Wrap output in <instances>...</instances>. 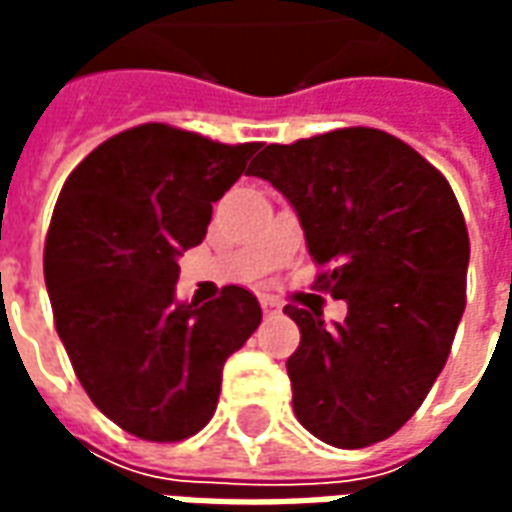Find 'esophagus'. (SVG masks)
I'll use <instances>...</instances> for the list:
<instances>
[{
    "mask_svg": "<svg viewBox=\"0 0 512 512\" xmlns=\"http://www.w3.org/2000/svg\"><path fill=\"white\" fill-rule=\"evenodd\" d=\"M260 307H263V312L282 310V304H279V299H274V296H263V299H260Z\"/></svg>",
    "mask_w": 512,
    "mask_h": 512,
    "instance_id": "34e87169",
    "label": "esophagus"
}]
</instances>
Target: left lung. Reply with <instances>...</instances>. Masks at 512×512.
Masks as SVG:
<instances>
[{
	"mask_svg": "<svg viewBox=\"0 0 512 512\" xmlns=\"http://www.w3.org/2000/svg\"><path fill=\"white\" fill-rule=\"evenodd\" d=\"M249 175L299 216L318 288L348 304L343 323L288 304L301 343L288 359L293 411L312 436L359 450L422 406L466 307L469 233L439 169L378 128L268 145Z\"/></svg>",
	"mask_w": 512,
	"mask_h": 512,
	"instance_id": "8db88e82",
	"label": "left lung"
}]
</instances>
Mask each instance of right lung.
<instances>
[{"instance_id": "add662e5", "label": "right lung", "mask_w": 512, "mask_h": 512, "mask_svg": "<svg viewBox=\"0 0 512 512\" xmlns=\"http://www.w3.org/2000/svg\"><path fill=\"white\" fill-rule=\"evenodd\" d=\"M257 147L145 123L95 147L54 205L43 252L54 326L90 400L139 439L205 428L227 356L260 326L238 285L202 307L175 299L178 257L202 244L211 202Z\"/></svg>"}]
</instances>
